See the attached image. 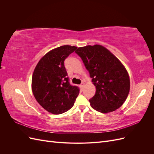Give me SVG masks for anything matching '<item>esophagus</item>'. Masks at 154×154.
Wrapping results in <instances>:
<instances>
[{"label": "esophagus", "instance_id": "1", "mask_svg": "<svg viewBox=\"0 0 154 154\" xmlns=\"http://www.w3.org/2000/svg\"><path fill=\"white\" fill-rule=\"evenodd\" d=\"M84 85H85V83H83V82H82L81 84L80 85V88H81V90L82 91H83V87H84Z\"/></svg>", "mask_w": 154, "mask_h": 154}]
</instances>
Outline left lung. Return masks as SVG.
Instances as JSON below:
<instances>
[{"mask_svg":"<svg viewBox=\"0 0 154 154\" xmlns=\"http://www.w3.org/2000/svg\"><path fill=\"white\" fill-rule=\"evenodd\" d=\"M75 52L82 58L96 88L95 95L89 100L91 106L101 113L119 109L130 91L128 74L122 62L101 45L78 48Z\"/></svg>","mask_w":154,"mask_h":154,"instance_id":"left-lung-1","label":"left lung"}]
</instances>
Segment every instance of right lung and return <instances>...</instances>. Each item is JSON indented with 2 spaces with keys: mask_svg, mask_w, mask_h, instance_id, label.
<instances>
[{
  "mask_svg": "<svg viewBox=\"0 0 154 154\" xmlns=\"http://www.w3.org/2000/svg\"><path fill=\"white\" fill-rule=\"evenodd\" d=\"M77 47L63 45L50 51L42 58L32 76V91L38 103L54 114L71 109L80 89L70 84L64 61Z\"/></svg>",
  "mask_w": 154,
  "mask_h": 154,
  "instance_id": "1",
  "label": "right lung"
}]
</instances>
